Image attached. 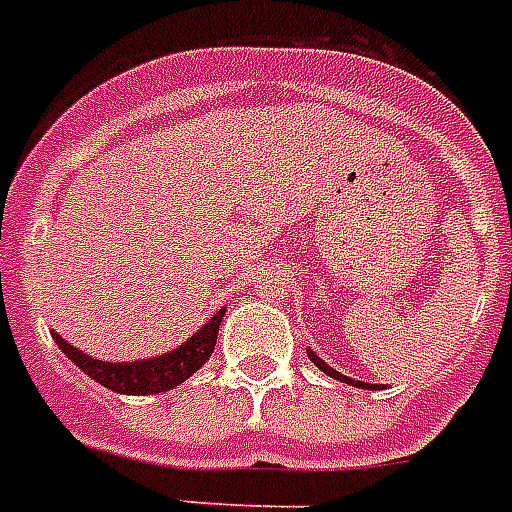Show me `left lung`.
Instances as JSON below:
<instances>
[{"label":"left lung","instance_id":"obj_1","mask_svg":"<svg viewBox=\"0 0 512 512\" xmlns=\"http://www.w3.org/2000/svg\"><path fill=\"white\" fill-rule=\"evenodd\" d=\"M308 356H311V361H313V364H316V366H319L321 372H324V374H329V377H335V380H340V382H350V385H356V388H374V385H366V382L350 380V377H345V374L335 372V369H332V366H327V364H324V361H321V358L316 356V353H313V350H308Z\"/></svg>","mask_w":512,"mask_h":512}]
</instances>
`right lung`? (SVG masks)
Returning <instances> with one entry per match:
<instances>
[{
    "mask_svg": "<svg viewBox=\"0 0 512 512\" xmlns=\"http://www.w3.org/2000/svg\"><path fill=\"white\" fill-rule=\"evenodd\" d=\"M223 313L225 311H217L212 321H207L191 340L180 345V348L170 350L167 356L135 361V364H108V361L90 358L58 335H55V342L84 374H90L92 380L100 382L103 388L127 393V396H151V393H164V390L175 388L183 380H188L212 356Z\"/></svg>",
    "mask_w": 512,
    "mask_h": 512,
    "instance_id": "right-lung-1",
    "label": "right lung"
}]
</instances>
